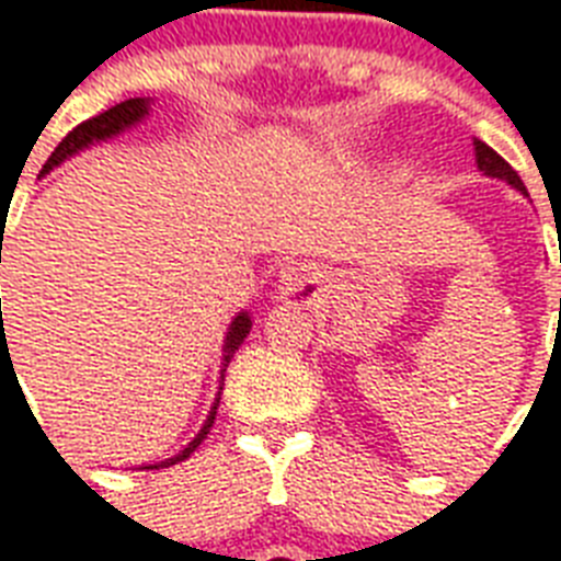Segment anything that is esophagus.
Masks as SVG:
<instances>
[{
    "label": "esophagus",
    "mask_w": 561,
    "mask_h": 561,
    "mask_svg": "<svg viewBox=\"0 0 561 561\" xmlns=\"http://www.w3.org/2000/svg\"><path fill=\"white\" fill-rule=\"evenodd\" d=\"M282 297L294 302H311L320 290V273L314 267H288L282 273Z\"/></svg>",
    "instance_id": "esophagus-1"
}]
</instances>
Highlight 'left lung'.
<instances>
[{"mask_svg":"<svg viewBox=\"0 0 561 561\" xmlns=\"http://www.w3.org/2000/svg\"><path fill=\"white\" fill-rule=\"evenodd\" d=\"M473 156H477V170H480L482 176L500 179V182H506V185H512L515 191H520V194L527 196V187H524L518 173H515V170H512V167H508L506 161H503V158L489 147V144H482V140L473 138ZM559 262H561V252H559Z\"/></svg>","mask_w":561,"mask_h":561,"instance_id":"8db88e82","label":"left lung"}]
</instances>
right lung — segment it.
Listing matches in <instances>:
<instances>
[{"label":"right lung","mask_w":561,"mask_h":561,"mask_svg":"<svg viewBox=\"0 0 561 561\" xmlns=\"http://www.w3.org/2000/svg\"><path fill=\"white\" fill-rule=\"evenodd\" d=\"M149 108H152V100H149V96H135V100H126V102H119V105H114V108L102 111V114H96V117L84 119L81 126L72 128L70 135L55 147L49 161L43 164L41 176L53 173L55 167L64 164L67 158L79 156V152H84V149L96 147V144H105V140L117 138V135H123V131H128V128H135L138 123H144V119L149 117ZM0 262H2V250H0ZM250 329H252L250 311H238V314L232 318V323H229V332H226V341H224V362H220L224 370H220V382L226 379V367H229V362H232L234 350L241 347L243 337L250 335ZM220 391H224V388H220ZM220 391H217V397H214L211 412H208L205 423L199 426V433L194 435V442L187 444L185 450H179L173 459H164L161 465H147V468H170V465H176V461H185L187 456L203 444V438L214 426V414H217V405H220Z\"/></svg>","instance_id":"add662e5"}]
</instances>
